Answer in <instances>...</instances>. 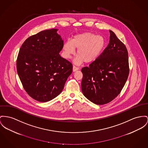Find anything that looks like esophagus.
I'll list each match as a JSON object with an SVG mask.
<instances>
[{"instance_id":"1","label":"esophagus","mask_w":148,"mask_h":148,"mask_svg":"<svg viewBox=\"0 0 148 148\" xmlns=\"http://www.w3.org/2000/svg\"><path fill=\"white\" fill-rule=\"evenodd\" d=\"M79 67H76L75 66H73V72H75V71L79 70Z\"/></svg>"}]
</instances>
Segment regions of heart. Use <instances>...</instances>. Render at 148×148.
Instances as JSON below:
<instances>
[{"instance_id":"b5f03b06","label":"heart","mask_w":148,"mask_h":148,"mask_svg":"<svg viewBox=\"0 0 148 148\" xmlns=\"http://www.w3.org/2000/svg\"><path fill=\"white\" fill-rule=\"evenodd\" d=\"M105 46V40L101 36L91 32H84L75 35L71 41H66L63 47L65 57L69 59L75 54L78 56L75 60L76 64L84 62L91 63L98 58Z\"/></svg>"}]
</instances>
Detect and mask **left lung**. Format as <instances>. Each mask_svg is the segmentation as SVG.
I'll use <instances>...</instances> for the list:
<instances>
[{
  "instance_id": "obj_1",
  "label": "left lung",
  "mask_w": 148,
  "mask_h": 148,
  "mask_svg": "<svg viewBox=\"0 0 148 148\" xmlns=\"http://www.w3.org/2000/svg\"><path fill=\"white\" fill-rule=\"evenodd\" d=\"M107 48L89 67L81 69V89L84 96L98 105L116 98L125 85L129 75L127 49L115 34L109 30Z\"/></svg>"
}]
</instances>
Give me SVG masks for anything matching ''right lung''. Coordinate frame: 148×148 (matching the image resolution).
I'll return each instance as SVG.
<instances>
[{
  "instance_id": "obj_1",
  "label": "right lung",
  "mask_w": 148,
  "mask_h": 148,
  "mask_svg": "<svg viewBox=\"0 0 148 148\" xmlns=\"http://www.w3.org/2000/svg\"><path fill=\"white\" fill-rule=\"evenodd\" d=\"M57 31L44 30L28 38L17 59V71L23 88L40 102L60 94L72 72V64L59 54L64 44Z\"/></svg>"
}]
</instances>
